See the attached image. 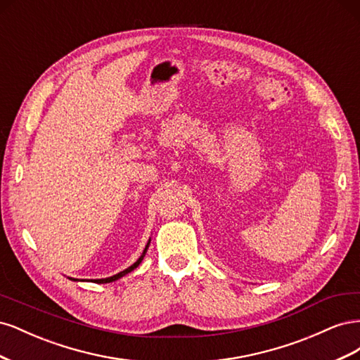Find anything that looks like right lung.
Listing matches in <instances>:
<instances>
[{"instance_id":"right-lung-1","label":"right lung","mask_w":360,"mask_h":360,"mask_svg":"<svg viewBox=\"0 0 360 360\" xmlns=\"http://www.w3.org/2000/svg\"><path fill=\"white\" fill-rule=\"evenodd\" d=\"M148 245H150V240H148V243H147V246H146V249H144V252H143V255H141L135 263L130 266V267H127L126 270H123V271H120V274H117V275H114V276H110V278H103V279H91V282H96V284H108V282H114V281H117V279H120V278H123L124 275H127V274H130V271L132 270H135L139 264H141V261L144 259V257H146V252H147V249H148ZM72 279V278H70ZM72 281H79V279H72ZM84 281V279H82Z\"/></svg>"}]
</instances>
